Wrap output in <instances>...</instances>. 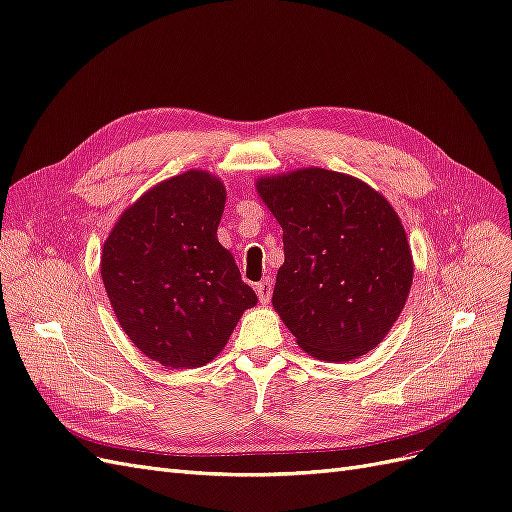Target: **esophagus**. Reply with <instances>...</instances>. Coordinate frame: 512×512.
<instances>
[{"mask_svg": "<svg viewBox=\"0 0 512 512\" xmlns=\"http://www.w3.org/2000/svg\"><path fill=\"white\" fill-rule=\"evenodd\" d=\"M256 294L262 305H267L271 301V294H273V280L271 277H265V280L256 284Z\"/></svg>", "mask_w": 512, "mask_h": 512, "instance_id": "34e87169", "label": "esophagus"}]
</instances>
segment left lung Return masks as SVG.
Returning <instances> with one entry per match:
<instances>
[{
    "instance_id": "8db88e82",
    "label": "left lung",
    "mask_w": 512,
    "mask_h": 512,
    "mask_svg": "<svg viewBox=\"0 0 512 512\" xmlns=\"http://www.w3.org/2000/svg\"><path fill=\"white\" fill-rule=\"evenodd\" d=\"M256 190L284 230L273 307L297 344L337 363L374 350L404 309L414 273L389 200L327 168L262 177Z\"/></svg>"
}]
</instances>
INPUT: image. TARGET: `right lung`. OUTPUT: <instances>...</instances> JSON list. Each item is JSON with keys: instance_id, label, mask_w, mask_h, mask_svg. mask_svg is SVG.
I'll return each instance as SVG.
<instances>
[{"instance_id": "obj_1", "label": "right lung", "mask_w": 512, "mask_h": 512, "mask_svg": "<svg viewBox=\"0 0 512 512\" xmlns=\"http://www.w3.org/2000/svg\"><path fill=\"white\" fill-rule=\"evenodd\" d=\"M224 183L188 170L121 213L104 241L100 273L121 329L168 369L209 363L256 292L218 241Z\"/></svg>"}]
</instances>
